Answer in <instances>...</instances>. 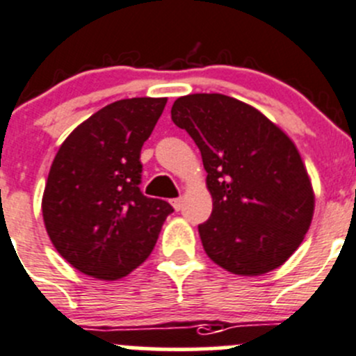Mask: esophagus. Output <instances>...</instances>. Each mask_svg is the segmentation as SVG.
<instances>
[{
  "mask_svg": "<svg viewBox=\"0 0 356 356\" xmlns=\"http://www.w3.org/2000/svg\"><path fill=\"white\" fill-rule=\"evenodd\" d=\"M172 207L175 208V210H181L182 208V198H175V200H172Z\"/></svg>",
  "mask_w": 356,
  "mask_h": 356,
  "instance_id": "obj_1",
  "label": "esophagus"
}]
</instances>
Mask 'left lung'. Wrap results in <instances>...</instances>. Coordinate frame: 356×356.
I'll use <instances>...</instances> for the list:
<instances>
[{
  "label": "left lung",
  "instance_id": "left-lung-1",
  "mask_svg": "<svg viewBox=\"0 0 356 356\" xmlns=\"http://www.w3.org/2000/svg\"><path fill=\"white\" fill-rule=\"evenodd\" d=\"M172 120L200 148L213 198L198 225L208 257L238 275L281 267L314 217V189L296 146L253 106L225 95H188Z\"/></svg>",
  "mask_w": 356,
  "mask_h": 356
}]
</instances>
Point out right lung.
I'll return each mask as SVG.
<instances>
[{"label":"right lung","instance_id":"1","mask_svg":"<svg viewBox=\"0 0 356 356\" xmlns=\"http://www.w3.org/2000/svg\"><path fill=\"white\" fill-rule=\"evenodd\" d=\"M167 98L106 105L63 141L49 168L42 218L74 268L103 281L131 274L155 248L174 208L141 193V148Z\"/></svg>","mask_w":356,"mask_h":356}]
</instances>
